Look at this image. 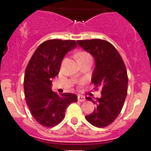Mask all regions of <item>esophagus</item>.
Wrapping results in <instances>:
<instances>
[{"mask_svg": "<svg viewBox=\"0 0 151 151\" xmlns=\"http://www.w3.org/2000/svg\"><path fill=\"white\" fill-rule=\"evenodd\" d=\"M78 101H80V102H85V97L84 96H81V95H79L78 96Z\"/></svg>", "mask_w": 151, "mask_h": 151, "instance_id": "esophagus-1", "label": "esophagus"}]
</instances>
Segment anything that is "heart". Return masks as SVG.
I'll return each instance as SVG.
<instances>
[{
    "instance_id": "obj_1",
    "label": "heart",
    "mask_w": 151,
    "mask_h": 151,
    "mask_svg": "<svg viewBox=\"0 0 151 151\" xmlns=\"http://www.w3.org/2000/svg\"><path fill=\"white\" fill-rule=\"evenodd\" d=\"M88 56H90V55L88 53H87V52H79L77 55H76V58L78 59V60H79V59H84V58H86V57H88Z\"/></svg>"
}]
</instances>
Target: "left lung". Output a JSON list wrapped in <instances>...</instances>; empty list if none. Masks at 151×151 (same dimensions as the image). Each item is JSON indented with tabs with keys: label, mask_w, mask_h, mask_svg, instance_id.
<instances>
[{
	"label": "left lung",
	"mask_w": 151,
	"mask_h": 151,
	"mask_svg": "<svg viewBox=\"0 0 151 151\" xmlns=\"http://www.w3.org/2000/svg\"><path fill=\"white\" fill-rule=\"evenodd\" d=\"M78 44L92 55L96 60L92 77L95 90L101 89L100 98L88 100L96 104V109L85 116L90 124L104 128L114 122L124 105L128 92V74L119 52L109 41L101 39L80 40Z\"/></svg>",
	"instance_id": "1"
}]
</instances>
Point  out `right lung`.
Returning <instances> with one entry per match:
<instances>
[{"mask_svg":"<svg viewBox=\"0 0 151 151\" xmlns=\"http://www.w3.org/2000/svg\"><path fill=\"white\" fill-rule=\"evenodd\" d=\"M76 47L73 40H48L37 47L27 64L23 83L25 99L34 118L42 126L59 124L67 106L78 101L75 94L59 96L51 88L52 79L59 73L63 57Z\"/></svg>","mask_w":151,"mask_h":151,"instance_id":"right-lung-1","label":"right lung"}]
</instances>
